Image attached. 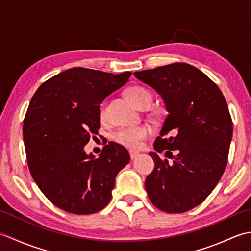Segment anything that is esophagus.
Returning a JSON list of instances; mask_svg holds the SVG:
<instances>
[{"instance_id":"esophagus-1","label":"esophagus","mask_w":251,"mask_h":251,"mask_svg":"<svg viewBox=\"0 0 251 251\" xmlns=\"http://www.w3.org/2000/svg\"><path fill=\"white\" fill-rule=\"evenodd\" d=\"M129 154H130V158H131V159H135V158H137L138 156H139V153L135 152V151H130Z\"/></svg>"}]
</instances>
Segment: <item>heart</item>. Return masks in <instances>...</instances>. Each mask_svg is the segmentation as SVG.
I'll use <instances>...</instances> for the list:
<instances>
[{"mask_svg":"<svg viewBox=\"0 0 251 251\" xmlns=\"http://www.w3.org/2000/svg\"><path fill=\"white\" fill-rule=\"evenodd\" d=\"M129 98L134 101V103L138 106H142L143 104H151L152 102V94L145 87L134 86L128 89ZM99 115L102 120H104L108 115V103L103 101L100 104ZM150 134V129L146 126L132 127V128H122L117 130L114 135V139L117 143L124 146L128 149L140 148L142 146V141Z\"/></svg>","mask_w":251,"mask_h":251,"instance_id":"obj_1","label":"heart"}]
</instances>
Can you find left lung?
Segmentation results:
<instances>
[{"label":"left lung","mask_w":251,"mask_h":251,"mask_svg":"<svg viewBox=\"0 0 251 251\" xmlns=\"http://www.w3.org/2000/svg\"><path fill=\"white\" fill-rule=\"evenodd\" d=\"M134 75L162 96L168 112L154 149L166 151L173 163L149 153L155 167L146 179L148 196L165 212L188 211L207 199L226 167L233 123L226 98L205 73L188 63Z\"/></svg>","instance_id":"obj_1"}]
</instances>
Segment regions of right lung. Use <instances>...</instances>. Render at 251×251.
<instances>
[{
    "label": "right lung",
    "instance_id": "right-lung-1",
    "mask_svg": "<svg viewBox=\"0 0 251 251\" xmlns=\"http://www.w3.org/2000/svg\"><path fill=\"white\" fill-rule=\"evenodd\" d=\"M130 75L72 68L47 79L32 97L23 127L26 161L37 186L60 209L89 215L109 204L129 153L110 141L96 158L84 147L100 128L99 104Z\"/></svg>",
    "mask_w": 251,
    "mask_h": 251
}]
</instances>
